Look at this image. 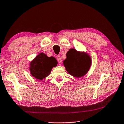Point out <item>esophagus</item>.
Listing matches in <instances>:
<instances>
[{"mask_svg": "<svg viewBox=\"0 0 124 124\" xmlns=\"http://www.w3.org/2000/svg\"><path fill=\"white\" fill-rule=\"evenodd\" d=\"M56 59H57V60L58 61L59 63H62V58H61V57L60 56H58L56 57Z\"/></svg>", "mask_w": 124, "mask_h": 124, "instance_id": "34e87169", "label": "esophagus"}]
</instances>
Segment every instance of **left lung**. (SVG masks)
Here are the masks:
<instances>
[{
  "mask_svg": "<svg viewBox=\"0 0 124 124\" xmlns=\"http://www.w3.org/2000/svg\"><path fill=\"white\" fill-rule=\"evenodd\" d=\"M63 64L68 73L73 77L80 78L87 73L91 65V59L87 53L71 48L66 53Z\"/></svg>",
  "mask_w": 124,
  "mask_h": 124,
  "instance_id": "8db88e82",
  "label": "left lung"
}]
</instances>
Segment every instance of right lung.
<instances>
[{
    "mask_svg": "<svg viewBox=\"0 0 124 124\" xmlns=\"http://www.w3.org/2000/svg\"><path fill=\"white\" fill-rule=\"evenodd\" d=\"M57 64L58 62L54 57H49L44 53H40L30 62V74L35 79L43 80L50 74L51 69Z\"/></svg>",
    "mask_w": 124,
    "mask_h": 124,
    "instance_id": "obj_1",
    "label": "right lung"
}]
</instances>
